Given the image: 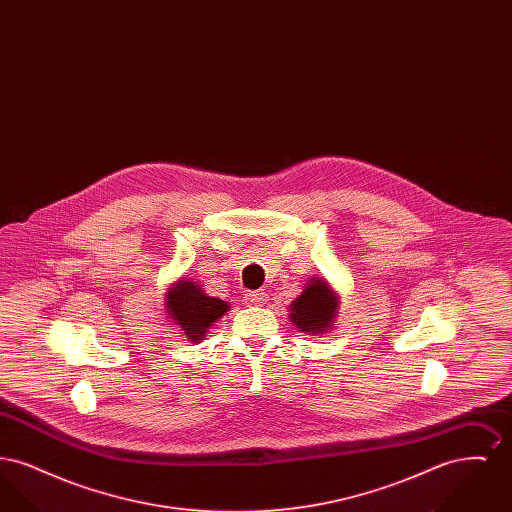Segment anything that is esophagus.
Segmentation results:
<instances>
[{
    "label": "esophagus",
    "instance_id": "obj_1",
    "mask_svg": "<svg viewBox=\"0 0 512 512\" xmlns=\"http://www.w3.org/2000/svg\"><path fill=\"white\" fill-rule=\"evenodd\" d=\"M245 299L251 305H261V303L267 301V293L263 292V290H251V292L245 293Z\"/></svg>",
    "mask_w": 512,
    "mask_h": 512
}]
</instances>
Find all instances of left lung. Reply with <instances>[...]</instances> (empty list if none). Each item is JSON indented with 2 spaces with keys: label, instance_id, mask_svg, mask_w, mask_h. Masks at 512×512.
I'll return each instance as SVG.
<instances>
[{
  "label": "left lung",
  "instance_id": "obj_1",
  "mask_svg": "<svg viewBox=\"0 0 512 512\" xmlns=\"http://www.w3.org/2000/svg\"><path fill=\"white\" fill-rule=\"evenodd\" d=\"M338 299L324 280H311L307 290L290 305V318L301 332L320 334L336 318Z\"/></svg>",
  "mask_w": 512,
  "mask_h": 512
}]
</instances>
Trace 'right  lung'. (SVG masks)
Returning a JSON list of instances; mask_svg holds the SVG:
<instances>
[{"mask_svg":"<svg viewBox=\"0 0 512 512\" xmlns=\"http://www.w3.org/2000/svg\"><path fill=\"white\" fill-rule=\"evenodd\" d=\"M230 305L217 297H209L195 282H178L167 295V313L182 328L190 341H199L209 326L217 322Z\"/></svg>","mask_w":512,"mask_h":512,"instance_id":"1","label":"right lung"}]
</instances>
